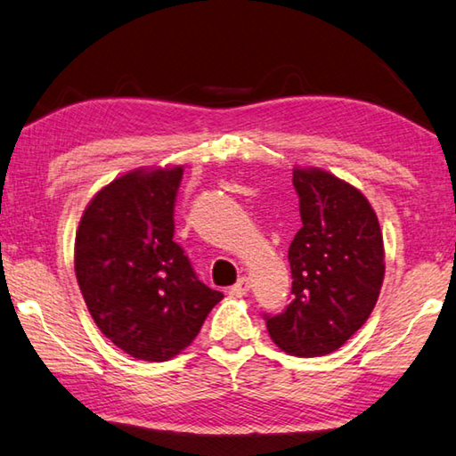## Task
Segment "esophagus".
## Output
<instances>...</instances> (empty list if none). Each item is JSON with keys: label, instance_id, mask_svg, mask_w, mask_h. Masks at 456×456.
Listing matches in <instances>:
<instances>
[{"label": "esophagus", "instance_id": "1", "mask_svg": "<svg viewBox=\"0 0 456 456\" xmlns=\"http://www.w3.org/2000/svg\"><path fill=\"white\" fill-rule=\"evenodd\" d=\"M249 287H251V283H249V279L247 277H241L237 281V283L229 289V295H233V297H243V295H247L249 293Z\"/></svg>", "mask_w": 456, "mask_h": 456}]
</instances>
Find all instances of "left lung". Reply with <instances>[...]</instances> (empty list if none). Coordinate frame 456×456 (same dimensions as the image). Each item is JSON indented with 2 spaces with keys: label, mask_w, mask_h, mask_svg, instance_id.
I'll use <instances>...</instances> for the list:
<instances>
[{
  "label": "left lung",
  "mask_w": 456,
  "mask_h": 456,
  "mask_svg": "<svg viewBox=\"0 0 456 456\" xmlns=\"http://www.w3.org/2000/svg\"><path fill=\"white\" fill-rule=\"evenodd\" d=\"M303 227L289 247L293 301L265 317L279 349L322 357L365 325L385 279L377 213L357 187L319 167H295Z\"/></svg>",
  "instance_id": "1"
}]
</instances>
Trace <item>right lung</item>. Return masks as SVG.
Wrapping results in <instances>:
<instances>
[{"label": "right lung", "instance_id": "add662e5", "mask_svg": "<svg viewBox=\"0 0 456 456\" xmlns=\"http://www.w3.org/2000/svg\"><path fill=\"white\" fill-rule=\"evenodd\" d=\"M183 167H139L113 179L81 215L76 277L99 330L121 351L161 362L193 343L223 299L173 241Z\"/></svg>", "mask_w": 456, "mask_h": 456}]
</instances>
